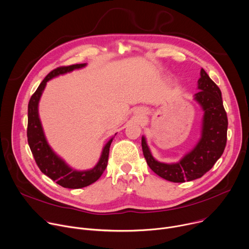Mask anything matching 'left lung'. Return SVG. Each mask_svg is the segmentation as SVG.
<instances>
[{
	"instance_id": "left-lung-1",
	"label": "left lung",
	"mask_w": 249,
	"mask_h": 249,
	"mask_svg": "<svg viewBox=\"0 0 249 249\" xmlns=\"http://www.w3.org/2000/svg\"><path fill=\"white\" fill-rule=\"evenodd\" d=\"M195 100L204 111L202 136L195 148L177 164H164L156 161L142 137L141 145L146 162L155 174L173 182L190 181L206 174L224 153L227 144L228 117L222 93L217 84L201 69Z\"/></svg>"
}]
</instances>
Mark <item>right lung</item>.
Listing matches in <instances>:
<instances>
[{
    "label": "right lung",
    "instance_id": "1",
    "mask_svg": "<svg viewBox=\"0 0 249 249\" xmlns=\"http://www.w3.org/2000/svg\"><path fill=\"white\" fill-rule=\"evenodd\" d=\"M85 64H76L68 67H60L49 72V74L40 83L37 90L33 93L28 103L27 141L38 168L44 175L56 181L61 186L73 189L90 185L102 176L107 168L110 146L114 137L105 145L100 160L92 170L82 172L74 171L71 169L61 158H59L48 145L38 117V102L48 80L59 74L83 68Z\"/></svg>",
    "mask_w": 249,
    "mask_h": 249
}]
</instances>
